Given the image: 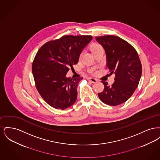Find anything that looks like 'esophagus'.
Returning <instances> with one entry per match:
<instances>
[{"instance_id": "obj_1", "label": "esophagus", "mask_w": 160, "mask_h": 160, "mask_svg": "<svg viewBox=\"0 0 160 160\" xmlns=\"http://www.w3.org/2000/svg\"><path fill=\"white\" fill-rule=\"evenodd\" d=\"M87 79H88L89 81L91 82L92 83H97V82H98V80H97V79H96V78H92V77H89V78H88Z\"/></svg>"}]
</instances>
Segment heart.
I'll return each instance as SVG.
<instances>
[{
  "mask_svg": "<svg viewBox=\"0 0 160 160\" xmlns=\"http://www.w3.org/2000/svg\"><path fill=\"white\" fill-rule=\"evenodd\" d=\"M102 46H101L99 44H97V43H95V44H93L91 46V50L92 52L93 53H95V52L98 51V50L100 49H102ZM82 56V54H80V56Z\"/></svg>",
  "mask_w": 160,
  "mask_h": 160,
  "instance_id": "obj_1",
  "label": "heart"
}]
</instances>
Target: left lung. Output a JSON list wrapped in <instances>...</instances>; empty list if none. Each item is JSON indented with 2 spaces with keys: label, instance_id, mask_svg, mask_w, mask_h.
<instances>
[{
  "label": "left lung",
  "instance_id": "obj_1",
  "mask_svg": "<svg viewBox=\"0 0 160 160\" xmlns=\"http://www.w3.org/2000/svg\"><path fill=\"white\" fill-rule=\"evenodd\" d=\"M96 40L104 48L107 66L114 72L112 86L102 81L103 91L98 95L102 102L115 106L129 99L136 89L142 76L141 62L136 49L126 41L114 35L96 37Z\"/></svg>",
  "mask_w": 160,
  "mask_h": 160
}]
</instances>
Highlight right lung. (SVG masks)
Instances as JSON below:
<instances>
[{
    "label": "right lung",
    "mask_w": 160,
    "mask_h": 160,
    "mask_svg": "<svg viewBox=\"0 0 160 160\" xmlns=\"http://www.w3.org/2000/svg\"><path fill=\"white\" fill-rule=\"evenodd\" d=\"M91 35H65L47 42L38 51L32 71L41 97L50 106L65 110L76 101L77 86L83 78H67V73L78 63Z\"/></svg>",
    "instance_id": "add662e5"
}]
</instances>
